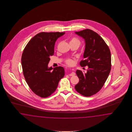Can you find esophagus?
<instances>
[{"instance_id":"obj_1","label":"esophagus","mask_w":132,"mask_h":132,"mask_svg":"<svg viewBox=\"0 0 132 132\" xmlns=\"http://www.w3.org/2000/svg\"><path fill=\"white\" fill-rule=\"evenodd\" d=\"M75 75H76V73L73 72H71L68 74V75L69 76H75Z\"/></svg>"}]
</instances>
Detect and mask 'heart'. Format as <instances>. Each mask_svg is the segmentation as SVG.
Here are the masks:
<instances>
[{
	"label": "heart",
	"instance_id": "1",
	"mask_svg": "<svg viewBox=\"0 0 132 132\" xmlns=\"http://www.w3.org/2000/svg\"><path fill=\"white\" fill-rule=\"evenodd\" d=\"M70 44H76L78 46H80L81 44V42L80 41V40L77 39V38L76 37H73L72 38L70 41ZM65 63L67 64V65H73V61L72 59H67L65 60Z\"/></svg>",
	"mask_w": 132,
	"mask_h": 132
}]
</instances>
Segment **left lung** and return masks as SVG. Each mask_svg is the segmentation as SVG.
Wrapping results in <instances>:
<instances>
[{
    "label": "left lung",
    "instance_id": "8db88e82",
    "mask_svg": "<svg viewBox=\"0 0 132 132\" xmlns=\"http://www.w3.org/2000/svg\"><path fill=\"white\" fill-rule=\"evenodd\" d=\"M75 34L82 37L85 44L84 60L80 65L88 67L87 73L76 70L79 81L75 89L80 94L89 97L98 93L106 81L111 70V53L103 39L94 31L85 29Z\"/></svg>",
    "mask_w": 132,
    "mask_h": 132
}]
</instances>
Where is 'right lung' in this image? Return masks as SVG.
Returning a JSON list of instances; mask_svg holds the SVG:
<instances>
[{"mask_svg": "<svg viewBox=\"0 0 132 132\" xmlns=\"http://www.w3.org/2000/svg\"><path fill=\"white\" fill-rule=\"evenodd\" d=\"M65 32L37 34L28 42L21 59L23 76L29 87L42 98L51 95L56 90L59 81L65 76L62 67H48L50 56L54 53L56 39Z\"/></svg>", "mask_w": 132, "mask_h": 132, "instance_id": "obj_1", "label": "right lung"}]
</instances>
